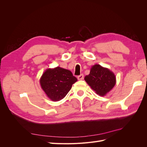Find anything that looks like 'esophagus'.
<instances>
[{
  "instance_id": "obj_1",
  "label": "esophagus",
  "mask_w": 147,
  "mask_h": 147,
  "mask_svg": "<svg viewBox=\"0 0 147 147\" xmlns=\"http://www.w3.org/2000/svg\"><path fill=\"white\" fill-rule=\"evenodd\" d=\"M83 78H84V75H83V74H81V75H78V77H77V78H78V80H83Z\"/></svg>"
}]
</instances>
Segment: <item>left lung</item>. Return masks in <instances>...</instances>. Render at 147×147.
<instances>
[{
    "label": "left lung",
    "mask_w": 147,
    "mask_h": 147,
    "mask_svg": "<svg viewBox=\"0 0 147 147\" xmlns=\"http://www.w3.org/2000/svg\"><path fill=\"white\" fill-rule=\"evenodd\" d=\"M84 80L100 96H105L112 90L117 83L114 73L99 64L91 67L90 73L84 77Z\"/></svg>",
    "instance_id": "obj_1"
}]
</instances>
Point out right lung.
I'll use <instances>...</instances> for the list:
<instances>
[{
	"label": "right lung",
	"instance_id": "right-lung-1",
	"mask_svg": "<svg viewBox=\"0 0 147 147\" xmlns=\"http://www.w3.org/2000/svg\"><path fill=\"white\" fill-rule=\"evenodd\" d=\"M77 81L69 70L56 67L47 69L43 73L40 84L48 98L56 102L65 97Z\"/></svg>",
	"mask_w": 147,
	"mask_h": 147
}]
</instances>
